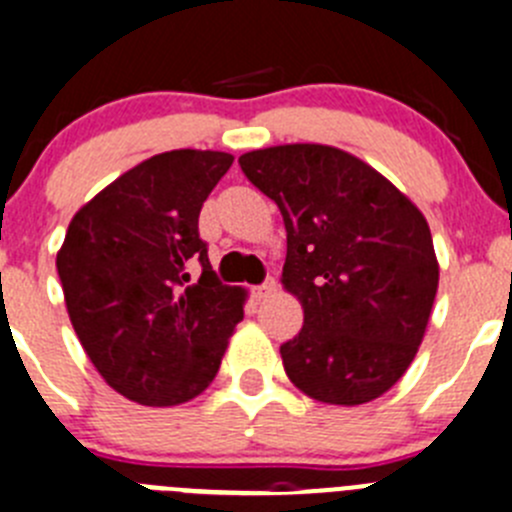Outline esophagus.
Segmentation results:
<instances>
[{
  "mask_svg": "<svg viewBox=\"0 0 512 512\" xmlns=\"http://www.w3.org/2000/svg\"><path fill=\"white\" fill-rule=\"evenodd\" d=\"M276 292V279L274 276H269V279L264 281V284H261V287H256L253 289V297L256 299H266V297H271V294Z\"/></svg>",
  "mask_w": 512,
  "mask_h": 512,
  "instance_id": "obj_1",
  "label": "esophagus"
}]
</instances>
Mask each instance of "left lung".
<instances>
[{
  "mask_svg": "<svg viewBox=\"0 0 512 512\" xmlns=\"http://www.w3.org/2000/svg\"><path fill=\"white\" fill-rule=\"evenodd\" d=\"M287 228L281 284L304 325L281 345L289 381L309 398L360 406L383 396L419 353L439 287L421 210L353 154L281 144L238 157Z\"/></svg>",
  "mask_w": 512,
  "mask_h": 512,
  "instance_id": "8db88e82",
  "label": "left lung"
}]
</instances>
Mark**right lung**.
<instances>
[{
    "mask_svg": "<svg viewBox=\"0 0 512 512\" xmlns=\"http://www.w3.org/2000/svg\"><path fill=\"white\" fill-rule=\"evenodd\" d=\"M231 164L210 149L154 154L70 220L55 261L68 317L103 381L129 401L200 396L243 320L246 292L220 284L198 233L200 208Z\"/></svg>",
    "mask_w": 512,
    "mask_h": 512,
    "instance_id": "1",
    "label": "right lung"
}]
</instances>
